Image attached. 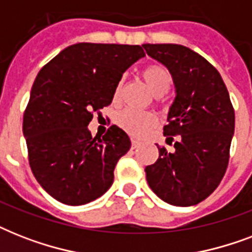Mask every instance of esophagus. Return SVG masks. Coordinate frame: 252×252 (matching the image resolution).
Segmentation results:
<instances>
[{
    "mask_svg": "<svg viewBox=\"0 0 252 252\" xmlns=\"http://www.w3.org/2000/svg\"><path fill=\"white\" fill-rule=\"evenodd\" d=\"M140 145H141V142L137 141V140H132V149H136Z\"/></svg>",
    "mask_w": 252,
    "mask_h": 252,
    "instance_id": "esophagus-1",
    "label": "esophagus"
}]
</instances>
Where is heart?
<instances>
[{
    "instance_id": "obj_1",
    "label": "heart",
    "mask_w": 252,
    "mask_h": 252,
    "mask_svg": "<svg viewBox=\"0 0 252 252\" xmlns=\"http://www.w3.org/2000/svg\"><path fill=\"white\" fill-rule=\"evenodd\" d=\"M142 78L146 82L150 91L156 96L165 94L171 86V76L163 66L159 65H152L142 72ZM122 91V81H119L114 90V100H118ZM116 124L126 133L132 136H142L149 126L154 124V116L149 112H141V111L126 110L120 111L116 116Z\"/></svg>"
}]
</instances>
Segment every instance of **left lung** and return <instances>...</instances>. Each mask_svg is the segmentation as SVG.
Here are the masks:
<instances>
[{
	"label": "left lung",
	"instance_id": "left-lung-1",
	"mask_svg": "<svg viewBox=\"0 0 252 252\" xmlns=\"http://www.w3.org/2000/svg\"><path fill=\"white\" fill-rule=\"evenodd\" d=\"M152 59L165 65L175 99L163 128L166 142L179 136L175 150L159 149L146 166V180L156 195L175 207H191L211 195L225 175L234 134L230 96L217 69L180 44H144Z\"/></svg>",
	"mask_w": 252,
	"mask_h": 252
}]
</instances>
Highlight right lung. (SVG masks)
I'll return each mask as SVG.
<instances>
[{
    "label": "right lung",
    "mask_w": 252,
    "mask_h": 252,
    "mask_svg": "<svg viewBox=\"0 0 252 252\" xmlns=\"http://www.w3.org/2000/svg\"><path fill=\"white\" fill-rule=\"evenodd\" d=\"M144 56L140 45L77 43L35 78L23 134L33 175L57 201L82 205L112 186L129 137L116 126L102 138L93 137L87 126L94 111L111 104L123 73Z\"/></svg>",
    "instance_id": "add662e5"
}]
</instances>
